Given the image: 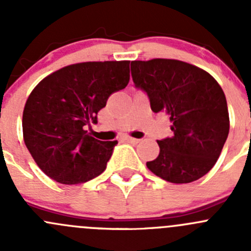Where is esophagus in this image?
Here are the masks:
<instances>
[{
	"label": "esophagus",
	"instance_id": "34e87169",
	"mask_svg": "<svg viewBox=\"0 0 251 251\" xmlns=\"http://www.w3.org/2000/svg\"><path fill=\"white\" fill-rule=\"evenodd\" d=\"M126 141L130 142V143H132V144L140 143V140H137V138H132V137H126Z\"/></svg>",
	"mask_w": 251,
	"mask_h": 251
}]
</instances>
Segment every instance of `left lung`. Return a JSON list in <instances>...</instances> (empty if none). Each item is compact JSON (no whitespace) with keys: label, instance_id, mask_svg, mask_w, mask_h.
<instances>
[{"label":"left lung","instance_id":"1","mask_svg":"<svg viewBox=\"0 0 251 251\" xmlns=\"http://www.w3.org/2000/svg\"><path fill=\"white\" fill-rule=\"evenodd\" d=\"M131 75L151 110L168 114L174 132L158 141V158L147 168L171 183H189L209 173L229 132L221 86L205 70L176 59L133 60Z\"/></svg>","mask_w":251,"mask_h":251}]
</instances>
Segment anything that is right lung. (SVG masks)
Wrapping results in <instances>:
<instances>
[{
    "instance_id": "obj_1",
    "label": "right lung",
    "mask_w": 251,
    "mask_h": 251,
    "mask_svg": "<svg viewBox=\"0 0 251 251\" xmlns=\"http://www.w3.org/2000/svg\"><path fill=\"white\" fill-rule=\"evenodd\" d=\"M128 80V60L85 62L52 73L32 90L23 111V136L48 177L77 184L105 170L118 141L96 140L85 126L97 124L109 96Z\"/></svg>"
}]
</instances>
